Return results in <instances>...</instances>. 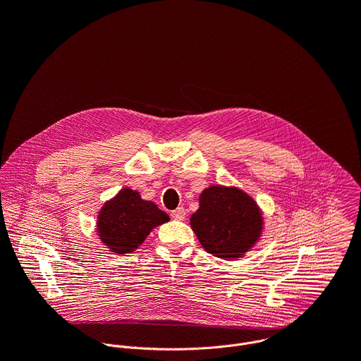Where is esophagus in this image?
Instances as JSON below:
<instances>
[{
    "mask_svg": "<svg viewBox=\"0 0 361 361\" xmlns=\"http://www.w3.org/2000/svg\"><path fill=\"white\" fill-rule=\"evenodd\" d=\"M171 217H173L174 220L181 221V220L185 219V210H184L183 207H178V209H176V210L171 212Z\"/></svg>",
    "mask_w": 361,
    "mask_h": 361,
    "instance_id": "esophagus-1",
    "label": "esophagus"
}]
</instances>
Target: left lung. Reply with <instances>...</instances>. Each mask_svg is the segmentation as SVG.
<instances>
[{
    "label": "left lung",
    "mask_w": 361,
    "mask_h": 361,
    "mask_svg": "<svg viewBox=\"0 0 361 361\" xmlns=\"http://www.w3.org/2000/svg\"><path fill=\"white\" fill-rule=\"evenodd\" d=\"M263 214L257 202L237 187L212 185L200 194V207L190 226L204 250L235 260L260 240Z\"/></svg>",
    "instance_id": "left-lung-1"
}]
</instances>
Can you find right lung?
I'll return each mask as SVG.
<instances>
[{
  "mask_svg": "<svg viewBox=\"0 0 361 361\" xmlns=\"http://www.w3.org/2000/svg\"><path fill=\"white\" fill-rule=\"evenodd\" d=\"M170 217L140 192L123 188L102 205L97 216V233L101 243L117 254L133 252L152 228L167 223Z\"/></svg>",
  "mask_w": 361,
  "mask_h": 361,
  "instance_id": "1",
  "label": "right lung"
}]
</instances>
